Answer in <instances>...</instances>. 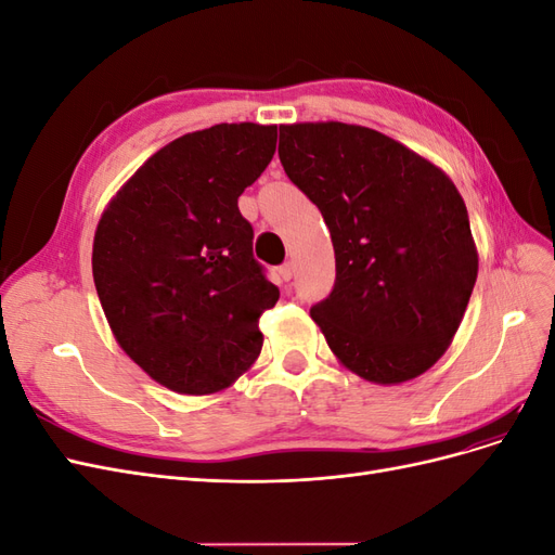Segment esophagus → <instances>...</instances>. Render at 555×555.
<instances>
[{
	"mask_svg": "<svg viewBox=\"0 0 555 555\" xmlns=\"http://www.w3.org/2000/svg\"><path fill=\"white\" fill-rule=\"evenodd\" d=\"M280 275H282V280H292V275H294V261L282 263L280 266Z\"/></svg>",
	"mask_w": 555,
	"mask_h": 555,
	"instance_id": "obj_1",
	"label": "esophagus"
}]
</instances>
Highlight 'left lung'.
<instances>
[{
    "label": "left lung",
    "instance_id": "8db88e82",
    "mask_svg": "<svg viewBox=\"0 0 555 555\" xmlns=\"http://www.w3.org/2000/svg\"><path fill=\"white\" fill-rule=\"evenodd\" d=\"M278 155L331 231L335 284L310 317L335 359L386 386L424 375L456 335L479 271L456 184L361 125H280Z\"/></svg>",
    "mask_w": 555,
    "mask_h": 555
}]
</instances>
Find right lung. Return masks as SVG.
<instances>
[{
    "label": "right lung",
    "instance_id": "right-lung-1",
    "mask_svg": "<svg viewBox=\"0 0 555 555\" xmlns=\"http://www.w3.org/2000/svg\"><path fill=\"white\" fill-rule=\"evenodd\" d=\"M275 125H215L164 145L108 201L92 275L125 354L166 389L224 391L257 361L280 289L251 255L238 196L275 155Z\"/></svg>",
    "mask_w": 555,
    "mask_h": 555
}]
</instances>
